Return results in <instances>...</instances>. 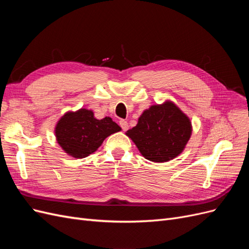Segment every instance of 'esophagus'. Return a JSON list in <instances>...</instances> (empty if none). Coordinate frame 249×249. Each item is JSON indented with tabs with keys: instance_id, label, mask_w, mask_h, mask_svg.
Returning <instances> with one entry per match:
<instances>
[{
	"instance_id": "esophagus-1",
	"label": "esophagus",
	"mask_w": 249,
	"mask_h": 249,
	"mask_svg": "<svg viewBox=\"0 0 249 249\" xmlns=\"http://www.w3.org/2000/svg\"><path fill=\"white\" fill-rule=\"evenodd\" d=\"M119 125L122 126V129L124 131H127V129H129V124H127V122H126V120H124V119H120L119 120Z\"/></svg>"
}]
</instances>
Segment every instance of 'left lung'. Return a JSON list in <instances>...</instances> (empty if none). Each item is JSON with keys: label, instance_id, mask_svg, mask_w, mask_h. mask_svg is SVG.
I'll use <instances>...</instances> for the list:
<instances>
[{"label": "left lung", "instance_id": "left-lung-1", "mask_svg": "<svg viewBox=\"0 0 249 249\" xmlns=\"http://www.w3.org/2000/svg\"><path fill=\"white\" fill-rule=\"evenodd\" d=\"M192 134L190 118L171 101L143 111L138 124L125 135L145 159L163 163L183 153Z\"/></svg>", "mask_w": 249, "mask_h": 249}]
</instances>
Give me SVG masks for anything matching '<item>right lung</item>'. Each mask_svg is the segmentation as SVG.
I'll use <instances>...</instances> for the list:
<instances>
[{"label":"right lung","mask_w":249,"mask_h":249,"mask_svg":"<svg viewBox=\"0 0 249 249\" xmlns=\"http://www.w3.org/2000/svg\"><path fill=\"white\" fill-rule=\"evenodd\" d=\"M122 131L111 117L97 119L93 111L81 108L69 111L58 120L55 136L64 152L76 159H82L97 150L110 135Z\"/></svg>","instance_id":"add662e5"}]
</instances>
